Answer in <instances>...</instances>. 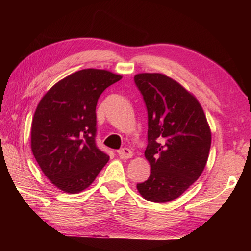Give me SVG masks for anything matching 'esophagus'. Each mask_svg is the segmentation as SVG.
Here are the masks:
<instances>
[{
	"label": "esophagus",
	"mask_w": 251,
	"mask_h": 251,
	"mask_svg": "<svg viewBox=\"0 0 251 251\" xmlns=\"http://www.w3.org/2000/svg\"><path fill=\"white\" fill-rule=\"evenodd\" d=\"M117 154H119V156L122 159H127V158H130L132 156V151L128 148H123L121 150L117 151Z\"/></svg>",
	"instance_id": "esophagus-1"
}]
</instances>
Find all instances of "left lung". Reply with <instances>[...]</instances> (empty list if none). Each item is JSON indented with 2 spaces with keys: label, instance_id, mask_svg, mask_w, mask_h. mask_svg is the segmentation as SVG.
Here are the masks:
<instances>
[{
  "label": "left lung",
  "instance_id": "1",
  "mask_svg": "<svg viewBox=\"0 0 251 251\" xmlns=\"http://www.w3.org/2000/svg\"><path fill=\"white\" fill-rule=\"evenodd\" d=\"M148 111L145 155L151 173L137 184L153 202L177 199L199 179L211 145V134L199 101L179 83L161 73L134 77Z\"/></svg>",
  "mask_w": 251,
  "mask_h": 251
}]
</instances>
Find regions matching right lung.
Wrapping results in <instances>:
<instances>
[{
  "instance_id": "add662e5",
  "label": "right lung",
  "mask_w": 251,
  "mask_h": 251,
  "mask_svg": "<svg viewBox=\"0 0 251 251\" xmlns=\"http://www.w3.org/2000/svg\"><path fill=\"white\" fill-rule=\"evenodd\" d=\"M122 78L85 69L54 85L40 101L31 125V149L42 172L67 193L92 184L109 161L96 145V106L105 88Z\"/></svg>"
}]
</instances>
